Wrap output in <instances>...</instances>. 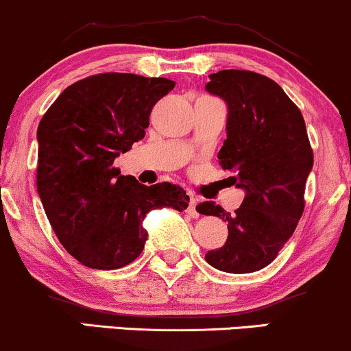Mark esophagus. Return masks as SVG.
<instances>
[{
    "mask_svg": "<svg viewBox=\"0 0 351 351\" xmlns=\"http://www.w3.org/2000/svg\"><path fill=\"white\" fill-rule=\"evenodd\" d=\"M197 204H199V200L197 199H191V202H189V208H187V213L191 215L192 218H199L200 213L197 212Z\"/></svg>",
    "mask_w": 351,
    "mask_h": 351,
    "instance_id": "obj_1",
    "label": "esophagus"
}]
</instances>
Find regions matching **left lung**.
<instances>
[{
  "label": "left lung",
  "instance_id": "1",
  "mask_svg": "<svg viewBox=\"0 0 351 351\" xmlns=\"http://www.w3.org/2000/svg\"><path fill=\"white\" fill-rule=\"evenodd\" d=\"M208 93L228 106L220 166L232 171L245 199L234 213L213 202L197 205L202 215L228 223L225 245L205 254L218 271L246 274L274 261L304 212V192L314 166L306 123L274 80L250 70L208 75Z\"/></svg>",
  "mask_w": 351,
  "mask_h": 351
}]
</instances>
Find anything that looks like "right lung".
I'll list each match as a JSON object with an SVG mask.
<instances>
[{"label":"right lung","instance_id":"add662e5","mask_svg":"<svg viewBox=\"0 0 351 351\" xmlns=\"http://www.w3.org/2000/svg\"><path fill=\"white\" fill-rule=\"evenodd\" d=\"M169 78L98 73L72 84L37 126V193L52 230L78 263L118 269L141 254L151 210L184 212L179 185H143L114 159L141 141L152 106L174 88Z\"/></svg>","mask_w":351,"mask_h":351}]
</instances>
